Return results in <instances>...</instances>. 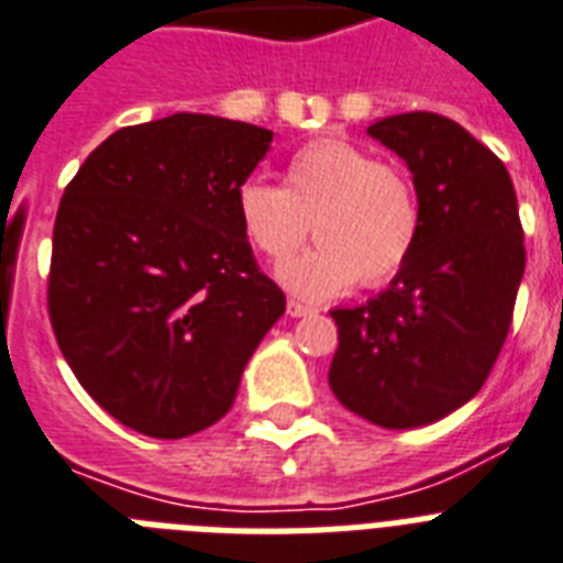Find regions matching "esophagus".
Returning a JSON list of instances; mask_svg holds the SVG:
<instances>
[{
	"label": "esophagus",
	"instance_id": "esophagus-1",
	"mask_svg": "<svg viewBox=\"0 0 563 563\" xmlns=\"http://www.w3.org/2000/svg\"><path fill=\"white\" fill-rule=\"evenodd\" d=\"M286 312H289L291 318H306V314H312V312H314V306L300 303V300H295V297H291L289 303H286Z\"/></svg>",
	"mask_w": 563,
	"mask_h": 563
}]
</instances>
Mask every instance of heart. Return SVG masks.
<instances>
[{
	"mask_svg": "<svg viewBox=\"0 0 563 563\" xmlns=\"http://www.w3.org/2000/svg\"><path fill=\"white\" fill-rule=\"evenodd\" d=\"M242 234L272 263H286L309 240L318 249L280 268L295 295L332 297L382 286L405 268L422 231V202L410 173L373 150L321 139L297 150L283 187L249 178L236 190Z\"/></svg>",
	"mask_w": 563,
	"mask_h": 563,
	"instance_id": "1",
	"label": "heart"
}]
</instances>
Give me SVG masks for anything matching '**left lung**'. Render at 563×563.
<instances>
[{
  "label": "left lung",
  "mask_w": 563,
  "mask_h": 563,
  "mask_svg": "<svg viewBox=\"0 0 563 563\" xmlns=\"http://www.w3.org/2000/svg\"><path fill=\"white\" fill-rule=\"evenodd\" d=\"M367 135L413 173L422 231L382 295L329 312V387L361 419L405 431L477 396L509 335L527 249L509 170L460 123L405 112Z\"/></svg>",
  "instance_id": "1"
}]
</instances>
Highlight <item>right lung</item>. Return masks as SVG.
<instances>
[{"label": "right lung", "mask_w": 563, "mask_h": 563, "mask_svg": "<svg viewBox=\"0 0 563 563\" xmlns=\"http://www.w3.org/2000/svg\"><path fill=\"white\" fill-rule=\"evenodd\" d=\"M274 132L199 112L112 132L54 222L48 314L91 399L155 440L219 422L286 312L236 217Z\"/></svg>", "instance_id": "add662e5"}]
</instances>
